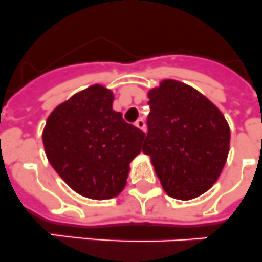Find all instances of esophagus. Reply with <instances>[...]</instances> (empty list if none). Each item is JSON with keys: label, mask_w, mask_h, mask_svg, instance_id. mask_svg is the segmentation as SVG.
Instances as JSON below:
<instances>
[{"label": "esophagus", "mask_w": 262, "mask_h": 262, "mask_svg": "<svg viewBox=\"0 0 262 262\" xmlns=\"http://www.w3.org/2000/svg\"><path fill=\"white\" fill-rule=\"evenodd\" d=\"M136 126L138 127V129H141V130H146V125H145V121L142 120V118H138L137 121H136Z\"/></svg>", "instance_id": "1"}]
</instances>
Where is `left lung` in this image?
Listing matches in <instances>:
<instances>
[{
	"label": "left lung",
	"mask_w": 262,
	"mask_h": 262,
	"mask_svg": "<svg viewBox=\"0 0 262 262\" xmlns=\"http://www.w3.org/2000/svg\"><path fill=\"white\" fill-rule=\"evenodd\" d=\"M150 113L142 151L150 156L168 195L190 200L217 181L229 153L230 130L208 98L174 80L148 93Z\"/></svg>",
	"instance_id": "1"
}]
</instances>
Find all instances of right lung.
I'll use <instances>...</instances> for the list:
<instances>
[{"label": "right lung", "instance_id": "add662e5", "mask_svg": "<svg viewBox=\"0 0 262 262\" xmlns=\"http://www.w3.org/2000/svg\"><path fill=\"white\" fill-rule=\"evenodd\" d=\"M113 93L102 85L78 92L50 113L42 133L46 157L78 194L113 199L126 185L129 164L145 133L113 111Z\"/></svg>", "mask_w": 262, "mask_h": 262}]
</instances>
